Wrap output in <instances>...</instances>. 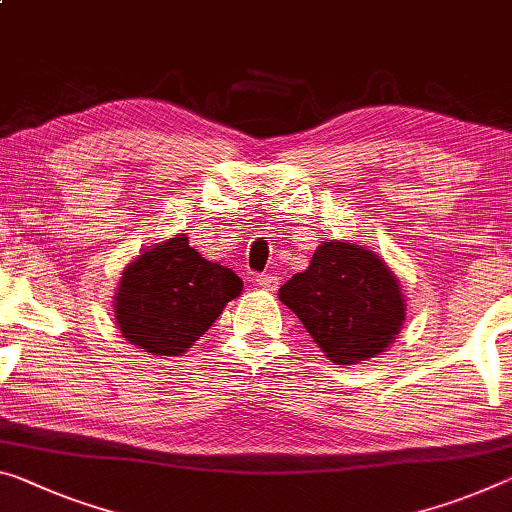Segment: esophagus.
<instances>
[{
    "mask_svg": "<svg viewBox=\"0 0 512 512\" xmlns=\"http://www.w3.org/2000/svg\"><path fill=\"white\" fill-rule=\"evenodd\" d=\"M255 285L266 291H275V287H278V278H275V275H257Z\"/></svg>",
    "mask_w": 512,
    "mask_h": 512,
    "instance_id": "obj_1",
    "label": "esophagus"
}]
</instances>
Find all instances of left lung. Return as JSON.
<instances>
[{"label":"left lung","instance_id":"left-lung-1","mask_svg":"<svg viewBox=\"0 0 512 512\" xmlns=\"http://www.w3.org/2000/svg\"><path fill=\"white\" fill-rule=\"evenodd\" d=\"M278 298L335 364L376 358L394 344L405 321L401 282L385 259L337 239L323 241Z\"/></svg>","mask_w":512,"mask_h":512}]
</instances>
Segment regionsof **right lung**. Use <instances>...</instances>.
I'll return each instance as SVG.
<instances>
[{"instance_id": "add662e5", "label": "right lung", "mask_w": 512, "mask_h": 512, "mask_svg": "<svg viewBox=\"0 0 512 512\" xmlns=\"http://www.w3.org/2000/svg\"><path fill=\"white\" fill-rule=\"evenodd\" d=\"M241 289L237 273L202 257L186 234H173L125 266L113 316L129 344L175 358L212 328Z\"/></svg>"}]
</instances>
